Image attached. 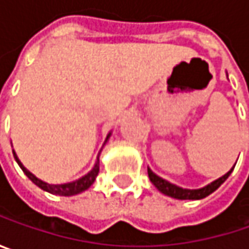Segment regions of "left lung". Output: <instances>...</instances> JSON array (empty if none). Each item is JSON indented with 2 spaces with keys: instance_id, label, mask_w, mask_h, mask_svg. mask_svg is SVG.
Segmentation results:
<instances>
[{
  "instance_id": "8db88e82",
  "label": "left lung",
  "mask_w": 249,
  "mask_h": 249,
  "mask_svg": "<svg viewBox=\"0 0 249 249\" xmlns=\"http://www.w3.org/2000/svg\"><path fill=\"white\" fill-rule=\"evenodd\" d=\"M233 167L228 173H225L222 177L213 180L212 183H209V184H206V186H203L200 189H183V187H180L177 184H173V183L167 181L166 178L157 176L150 167H148V177H150V181L157 187V190L161 192L166 196H170V197L178 199V200H199V199H203V197L209 196L211 193H213L224 183L225 180L229 177V174L232 173Z\"/></svg>"
}]
</instances>
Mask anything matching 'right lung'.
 <instances>
[{
  "mask_svg": "<svg viewBox=\"0 0 249 249\" xmlns=\"http://www.w3.org/2000/svg\"><path fill=\"white\" fill-rule=\"evenodd\" d=\"M111 134H112V131H109V132H108V135H107V138H105L104 145L108 142V140H109ZM104 145H102V147H104ZM101 151H102V148H101ZM101 151H99V154H101ZM13 154H14L16 161H17V163H18V166L21 167V170L24 172L25 176H27V177H28V178L36 184V186H38L40 189H43V190H46V192H49V193H52V195H57V196H75V195H79V193H82V192L88 190V189L93 184V181H95L96 176H98V173H99V154H98V157H96V161H95L93 167H92L88 173L85 174V176L79 177L77 180L69 181V183L52 184V183L43 181L41 178L36 177V176L31 173L30 170H27L24 166H23V163L20 161V159L17 157V154H16V151H14V150H13Z\"/></svg>",
  "mask_w": 249,
  "mask_h": 249,
  "instance_id": "add662e5",
  "label": "right lung"
}]
</instances>
